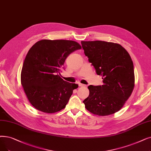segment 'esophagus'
<instances>
[{
	"label": "esophagus",
	"instance_id": "34e87169",
	"mask_svg": "<svg viewBox=\"0 0 151 151\" xmlns=\"http://www.w3.org/2000/svg\"><path fill=\"white\" fill-rule=\"evenodd\" d=\"M79 86H80V87H86V85H85V84H81V83H79Z\"/></svg>",
	"mask_w": 151,
	"mask_h": 151
}]
</instances>
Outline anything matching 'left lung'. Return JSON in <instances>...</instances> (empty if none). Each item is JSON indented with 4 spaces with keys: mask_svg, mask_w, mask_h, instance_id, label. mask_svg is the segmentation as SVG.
<instances>
[{
    "mask_svg": "<svg viewBox=\"0 0 151 151\" xmlns=\"http://www.w3.org/2000/svg\"><path fill=\"white\" fill-rule=\"evenodd\" d=\"M84 54L103 79L102 86L90 85L85 108L99 116L119 111L134 87L133 63L128 52L119 44L102 41H81Z\"/></svg>",
    "mask_w": 151,
    "mask_h": 151,
    "instance_id": "left-lung-1",
    "label": "left lung"
}]
</instances>
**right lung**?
I'll return each mask as SVG.
<instances>
[{"label": "right lung", "instance_id": "add662e5", "mask_svg": "<svg viewBox=\"0 0 151 151\" xmlns=\"http://www.w3.org/2000/svg\"><path fill=\"white\" fill-rule=\"evenodd\" d=\"M81 49L75 41L62 39H42L30 48L23 65L21 83L36 109L52 114L66 106L78 85L64 81L58 74L67 57Z\"/></svg>", "mask_w": 151, "mask_h": 151}]
</instances>
